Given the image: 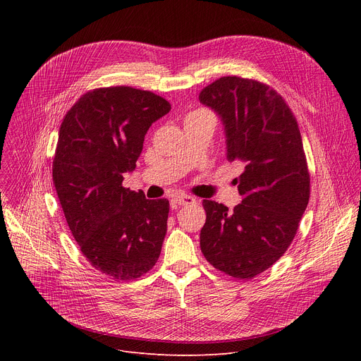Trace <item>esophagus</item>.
Instances as JSON below:
<instances>
[{
  "label": "esophagus",
  "instance_id": "esophagus-1",
  "mask_svg": "<svg viewBox=\"0 0 361 361\" xmlns=\"http://www.w3.org/2000/svg\"><path fill=\"white\" fill-rule=\"evenodd\" d=\"M173 202L176 205H188V204H194L195 202V198L194 197H190V195H178L173 200Z\"/></svg>",
  "mask_w": 361,
  "mask_h": 361
}]
</instances>
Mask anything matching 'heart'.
I'll return each mask as SVG.
<instances>
[{
  "label": "heart",
  "mask_w": 361,
  "mask_h": 361,
  "mask_svg": "<svg viewBox=\"0 0 361 361\" xmlns=\"http://www.w3.org/2000/svg\"><path fill=\"white\" fill-rule=\"evenodd\" d=\"M207 114H210V113L204 111V110H195V111H191L190 114H187L185 120H190V118H195V117H200V116H207Z\"/></svg>",
  "instance_id": "b5f03b06"
}]
</instances>
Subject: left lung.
Returning <instances> with one entry per match:
<instances>
[{"mask_svg": "<svg viewBox=\"0 0 361 361\" xmlns=\"http://www.w3.org/2000/svg\"><path fill=\"white\" fill-rule=\"evenodd\" d=\"M202 104L226 126L227 159L243 166L235 178L243 200L233 212L204 200L201 251L214 269L250 280L287 251L310 200V173L297 120L270 85L237 75L204 87Z\"/></svg>", "mask_w": 361, "mask_h": 361, "instance_id": "8db88e82", "label": "left lung"}]
</instances>
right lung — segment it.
<instances>
[{"mask_svg":"<svg viewBox=\"0 0 361 361\" xmlns=\"http://www.w3.org/2000/svg\"><path fill=\"white\" fill-rule=\"evenodd\" d=\"M171 110L151 91L128 85L82 94L63 118L53 181L67 224L87 262L117 281L156 266L167 231V198L123 187L149 126Z\"/></svg>","mask_w":361,"mask_h":361,"instance_id":"add662e5","label":"right lung"}]
</instances>
